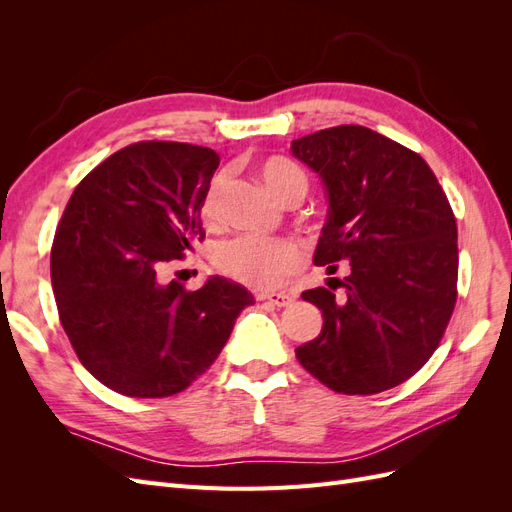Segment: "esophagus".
<instances>
[{
	"mask_svg": "<svg viewBox=\"0 0 512 512\" xmlns=\"http://www.w3.org/2000/svg\"><path fill=\"white\" fill-rule=\"evenodd\" d=\"M258 301H267L275 307H288L294 299L290 297V294H284V292H271V294H258L256 297Z\"/></svg>",
	"mask_w": 512,
	"mask_h": 512,
	"instance_id": "34e87169",
	"label": "esophagus"
}]
</instances>
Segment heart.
<instances>
[{
    "label": "heart",
    "mask_w": 512,
    "mask_h": 512,
    "mask_svg": "<svg viewBox=\"0 0 512 512\" xmlns=\"http://www.w3.org/2000/svg\"><path fill=\"white\" fill-rule=\"evenodd\" d=\"M262 181L267 188L282 200L307 190V177L303 170L282 158L271 156L260 164ZM224 185V177L215 175L200 200V215L205 222H213L220 207V192ZM215 267L224 275L232 277L254 290H273L280 288L286 280L303 267V252L297 243L284 239H265L245 235L222 243L215 252Z\"/></svg>",
    "instance_id": "heart-1"
}]
</instances>
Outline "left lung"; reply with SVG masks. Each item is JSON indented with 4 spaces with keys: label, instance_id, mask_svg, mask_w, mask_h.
<instances>
[{
    "label": "left lung",
    "instance_id": "left-lung-1",
    "mask_svg": "<svg viewBox=\"0 0 512 512\" xmlns=\"http://www.w3.org/2000/svg\"><path fill=\"white\" fill-rule=\"evenodd\" d=\"M290 149L329 194L314 262L329 273L348 269L344 280L331 277V291L301 294L320 307L324 324L294 354L335 393L389 391L429 361L453 316L459 252L451 203L416 151L369 128H327Z\"/></svg>",
    "mask_w": 512,
    "mask_h": 512
}]
</instances>
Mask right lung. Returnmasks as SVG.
<instances>
[{
  "label": "right lung",
  "instance_id": "obj_1",
  "mask_svg": "<svg viewBox=\"0 0 512 512\" xmlns=\"http://www.w3.org/2000/svg\"><path fill=\"white\" fill-rule=\"evenodd\" d=\"M209 147L141 141L76 185L51 247V284L91 376L128 397H170L218 359L254 297L222 277L198 290L166 269L205 239L200 200L218 168Z\"/></svg>",
  "mask_w": 512,
  "mask_h": 512
}]
</instances>
